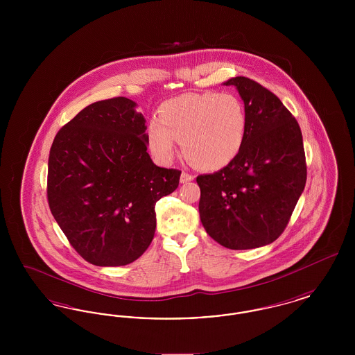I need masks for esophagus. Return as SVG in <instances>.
<instances>
[{
	"mask_svg": "<svg viewBox=\"0 0 355 355\" xmlns=\"http://www.w3.org/2000/svg\"><path fill=\"white\" fill-rule=\"evenodd\" d=\"M193 178H194V175H193V174H190V173H187V171H182V173H181V178H180V181H181V184H185V182L191 181Z\"/></svg>",
	"mask_w": 355,
	"mask_h": 355,
	"instance_id": "esophagus-1",
	"label": "esophagus"
}]
</instances>
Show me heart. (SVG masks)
<instances>
[{
  "instance_id": "1",
  "label": "heart",
  "mask_w": 355,
  "mask_h": 355,
  "mask_svg": "<svg viewBox=\"0 0 355 355\" xmlns=\"http://www.w3.org/2000/svg\"><path fill=\"white\" fill-rule=\"evenodd\" d=\"M248 129L243 103L234 94L186 93L165 101L148 126L146 142L155 158L168 162L181 141L186 159L196 168L217 170L241 152Z\"/></svg>"
}]
</instances>
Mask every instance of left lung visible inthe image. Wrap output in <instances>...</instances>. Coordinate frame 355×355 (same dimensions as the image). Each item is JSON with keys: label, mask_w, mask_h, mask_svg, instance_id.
Listing matches in <instances>:
<instances>
[{"label": "left lung", "mask_w": 355, "mask_h": 355, "mask_svg": "<svg viewBox=\"0 0 355 355\" xmlns=\"http://www.w3.org/2000/svg\"><path fill=\"white\" fill-rule=\"evenodd\" d=\"M234 85L245 103L243 146L225 168L197 177L206 233L232 250L269 245L284 233L307 177L297 119L269 89L248 77Z\"/></svg>", "instance_id": "1"}]
</instances>
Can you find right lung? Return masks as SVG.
Segmentation results:
<instances>
[{
  "instance_id": "right-lung-1",
  "label": "right lung",
  "mask_w": 355,
  "mask_h": 355,
  "mask_svg": "<svg viewBox=\"0 0 355 355\" xmlns=\"http://www.w3.org/2000/svg\"><path fill=\"white\" fill-rule=\"evenodd\" d=\"M135 102H94L51 144L46 197L69 243L96 266L139 258L155 232V203L173 193L181 170L158 168L148 153Z\"/></svg>"
}]
</instances>
